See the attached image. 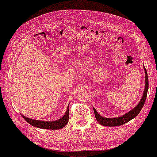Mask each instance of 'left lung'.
Here are the masks:
<instances>
[{
  "instance_id": "8db88e82",
  "label": "left lung",
  "mask_w": 157,
  "mask_h": 157,
  "mask_svg": "<svg viewBox=\"0 0 157 157\" xmlns=\"http://www.w3.org/2000/svg\"><path fill=\"white\" fill-rule=\"evenodd\" d=\"M144 71L145 73H146V85H145V89L144 94L142 98L140 101L137 105V106L133 109L131 111H130L129 113H127L123 116H121L120 117L118 118H107L105 117H102L98 113L96 110L93 108L94 112L95 114V117L96 120L98 121V123H100L103 126H107V127H114V126H118L123 125L127 122H128L129 121L135 118L136 116L139 114L142 110L145 101L146 100L147 94V90L149 87V82H148V76H147V73L146 68L144 67Z\"/></svg>"
}]
</instances>
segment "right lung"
<instances>
[{"label": "right lung", "mask_w": 157, "mask_h": 157, "mask_svg": "<svg viewBox=\"0 0 157 157\" xmlns=\"http://www.w3.org/2000/svg\"><path fill=\"white\" fill-rule=\"evenodd\" d=\"M22 117L28 124H30V125L34 127L44 129H52V130L59 129L65 127L67 124L68 121L69 105H68L67 110L65 115H64L63 117L59 120H57L54 121H39L37 120H33V119L28 118L23 115H22Z\"/></svg>", "instance_id": "add662e5"}]
</instances>
